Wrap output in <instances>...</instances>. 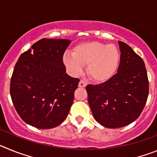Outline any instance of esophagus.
Wrapping results in <instances>:
<instances>
[{"label":"esophagus","instance_id":"obj_1","mask_svg":"<svg viewBox=\"0 0 157 157\" xmlns=\"http://www.w3.org/2000/svg\"><path fill=\"white\" fill-rule=\"evenodd\" d=\"M86 83L84 81H82V80H81V81L78 82V87H86Z\"/></svg>","mask_w":157,"mask_h":157}]
</instances>
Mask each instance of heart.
<instances>
[{
    "label": "heart",
    "mask_w": 157,
    "mask_h": 157,
    "mask_svg": "<svg viewBox=\"0 0 157 157\" xmlns=\"http://www.w3.org/2000/svg\"><path fill=\"white\" fill-rule=\"evenodd\" d=\"M72 56L64 55L63 63L72 75L82 72V65H87V74L98 83L109 81L117 72L120 52L114 45L99 41L80 43L73 48Z\"/></svg>",
    "instance_id": "b5f03b06"
}]
</instances>
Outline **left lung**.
<instances>
[{
  "label": "left lung",
  "instance_id": "8db88e82",
  "mask_svg": "<svg viewBox=\"0 0 157 157\" xmlns=\"http://www.w3.org/2000/svg\"><path fill=\"white\" fill-rule=\"evenodd\" d=\"M120 66L112 79L88 85V102L94 119L108 128L128 125L139 117L149 95V79L143 59L119 41Z\"/></svg>",
  "mask_w": 157,
  "mask_h": 157
}]
</instances>
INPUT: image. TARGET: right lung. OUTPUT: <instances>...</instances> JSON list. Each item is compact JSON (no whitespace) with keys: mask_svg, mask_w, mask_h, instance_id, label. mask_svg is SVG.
<instances>
[{"mask_svg":"<svg viewBox=\"0 0 157 157\" xmlns=\"http://www.w3.org/2000/svg\"><path fill=\"white\" fill-rule=\"evenodd\" d=\"M67 39H42L19 56L11 78L12 103L22 120L39 129L65 120L79 79L66 73L63 56Z\"/></svg>","mask_w":157,"mask_h":157,"instance_id":"right-lung-1","label":"right lung"}]
</instances>
